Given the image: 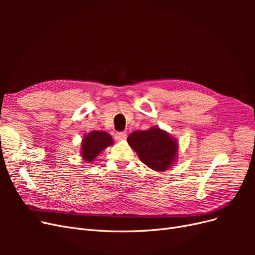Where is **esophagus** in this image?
<instances>
[{"label": "esophagus", "instance_id": "34e87169", "mask_svg": "<svg viewBox=\"0 0 255 255\" xmlns=\"http://www.w3.org/2000/svg\"><path fill=\"white\" fill-rule=\"evenodd\" d=\"M127 137H128V134L126 132H118L115 135V139L117 141H121V140L127 139Z\"/></svg>", "mask_w": 255, "mask_h": 255}]
</instances>
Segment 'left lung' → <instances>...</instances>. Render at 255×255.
Instances as JSON below:
<instances>
[{
	"instance_id": "8db88e82",
	"label": "left lung",
	"mask_w": 255,
	"mask_h": 255,
	"mask_svg": "<svg viewBox=\"0 0 255 255\" xmlns=\"http://www.w3.org/2000/svg\"><path fill=\"white\" fill-rule=\"evenodd\" d=\"M128 142L142 163L155 171L167 170L176 156V140L156 127L133 132Z\"/></svg>"
}]
</instances>
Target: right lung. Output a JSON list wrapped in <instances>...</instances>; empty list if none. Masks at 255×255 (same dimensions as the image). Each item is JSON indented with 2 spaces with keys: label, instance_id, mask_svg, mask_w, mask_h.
<instances>
[{
  "label": "right lung",
  "instance_id": "add662e5",
  "mask_svg": "<svg viewBox=\"0 0 255 255\" xmlns=\"http://www.w3.org/2000/svg\"><path fill=\"white\" fill-rule=\"evenodd\" d=\"M113 144L112 136L106 132L94 130L83 138L82 156L88 163L94 160L102 150Z\"/></svg>",
  "mask_w": 255,
  "mask_h": 255
}]
</instances>
